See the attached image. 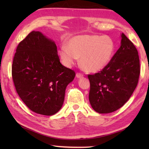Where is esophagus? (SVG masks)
Returning <instances> with one entry per match:
<instances>
[{
    "mask_svg": "<svg viewBox=\"0 0 149 149\" xmlns=\"http://www.w3.org/2000/svg\"><path fill=\"white\" fill-rule=\"evenodd\" d=\"M76 77L77 78H81V77H84V75H83L82 74H81V73H77V74H76Z\"/></svg>",
    "mask_w": 149,
    "mask_h": 149,
    "instance_id": "34e87169",
    "label": "esophagus"
}]
</instances>
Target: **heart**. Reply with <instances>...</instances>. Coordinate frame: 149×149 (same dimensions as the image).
<instances>
[{"label":"heart","instance_id":"heart-1","mask_svg":"<svg viewBox=\"0 0 149 149\" xmlns=\"http://www.w3.org/2000/svg\"><path fill=\"white\" fill-rule=\"evenodd\" d=\"M114 51L115 44L111 37L84 35L73 37L69 46L62 45L60 55L65 66H72L81 57V64L85 70L97 72L109 64Z\"/></svg>","mask_w":149,"mask_h":149}]
</instances>
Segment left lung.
Masks as SVG:
<instances>
[{"mask_svg":"<svg viewBox=\"0 0 149 149\" xmlns=\"http://www.w3.org/2000/svg\"><path fill=\"white\" fill-rule=\"evenodd\" d=\"M121 46L101 71L88 75L89 99L100 114L113 112L124 105L137 87L140 74L137 50L122 33Z\"/></svg>","mask_w":149,"mask_h":149,"instance_id":"8db88e82","label":"left lung"}]
</instances>
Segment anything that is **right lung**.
Returning a JSON list of instances; mask_svg holds the SVG:
<instances>
[{
  "label": "right lung",
  "mask_w": 149,
  "mask_h": 149,
  "mask_svg": "<svg viewBox=\"0 0 149 149\" xmlns=\"http://www.w3.org/2000/svg\"><path fill=\"white\" fill-rule=\"evenodd\" d=\"M55 42L33 31L17 45L12 66L16 92L25 104L37 114L58 112L65 88L75 73L60 62Z\"/></svg>",
  "instance_id": "1"
}]
</instances>
